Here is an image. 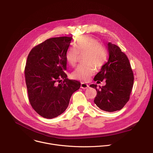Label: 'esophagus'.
Returning a JSON list of instances; mask_svg holds the SVG:
<instances>
[{
  "instance_id": "1",
  "label": "esophagus",
  "mask_w": 153,
  "mask_h": 153,
  "mask_svg": "<svg viewBox=\"0 0 153 153\" xmlns=\"http://www.w3.org/2000/svg\"><path fill=\"white\" fill-rule=\"evenodd\" d=\"M80 87H81V88L85 90V89L88 88V87H89V85H88V84H86V83H84V82H81V86H80Z\"/></svg>"
}]
</instances>
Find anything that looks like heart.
Segmentation results:
<instances>
[{
    "mask_svg": "<svg viewBox=\"0 0 153 153\" xmlns=\"http://www.w3.org/2000/svg\"><path fill=\"white\" fill-rule=\"evenodd\" d=\"M74 47L69 48L65 54V59L71 67L77 62L79 54L85 53V61L88 63L80 65L73 72V76L76 79L88 80L95 73V65L100 68L106 60L107 53L105 47L96 39L88 35H82L77 37Z\"/></svg>",
    "mask_w": 153,
    "mask_h": 153,
    "instance_id": "obj_1",
    "label": "heart"
}]
</instances>
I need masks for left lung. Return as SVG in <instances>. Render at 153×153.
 I'll return each instance as SVG.
<instances>
[{
    "label": "left lung",
    "mask_w": 153,
    "mask_h": 153,
    "mask_svg": "<svg viewBox=\"0 0 153 153\" xmlns=\"http://www.w3.org/2000/svg\"><path fill=\"white\" fill-rule=\"evenodd\" d=\"M109 57L101 70L94 78L98 82L105 80L106 85L97 88L94 103L101 110L113 112L121 110L128 102L134 83V74L126 55L111 42L107 44Z\"/></svg>",
    "instance_id": "left-lung-1"
}]
</instances>
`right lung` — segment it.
<instances>
[{"mask_svg":"<svg viewBox=\"0 0 153 153\" xmlns=\"http://www.w3.org/2000/svg\"><path fill=\"white\" fill-rule=\"evenodd\" d=\"M71 37L48 39L30 51L24 70L30 103L40 116L57 117L67 108L80 83L67 79L65 54ZM63 79V83L59 84Z\"/></svg>","mask_w":153,"mask_h":153,"instance_id":"right-lung-1","label":"right lung"}]
</instances>
